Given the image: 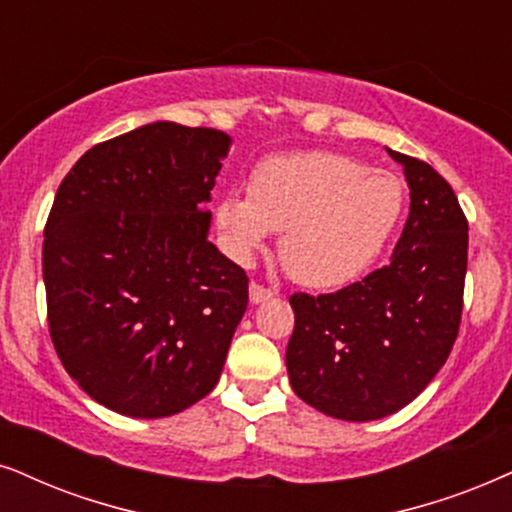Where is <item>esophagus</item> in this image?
Segmentation results:
<instances>
[{"mask_svg":"<svg viewBox=\"0 0 512 512\" xmlns=\"http://www.w3.org/2000/svg\"><path fill=\"white\" fill-rule=\"evenodd\" d=\"M271 295H274V293H271V290H269V288H264V286H260V283H250V302H252V304H260V302H267Z\"/></svg>","mask_w":512,"mask_h":512,"instance_id":"esophagus-1","label":"esophagus"}]
</instances>
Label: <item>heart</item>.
<instances>
[{"label":"heart","mask_w":512,"mask_h":512,"mask_svg":"<svg viewBox=\"0 0 512 512\" xmlns=\"http://www.w3.org/2000/svg\"><path fill=\"white\" fill-rule=\"evenodd\" d=\"M401 184L331 151L274 155L255 167L250 193L229 191L217 226L229 255L250 262L271 231L278 255L304 286H340L380 255L401 215Z\"/></svg>","instance_id":"1"}]
</instances>
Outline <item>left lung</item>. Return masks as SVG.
Here are the masks:
<instances>
[{
	"label": "left lung",
	"mask_w": 512,
	"mask_h": 512,
	"mask_svg": "<svg viewBox=\"0 0 512 512\" xmlns=\"http://www.w3.org/2000/svg\"><path fill=\"white\" fill-rule=\"evenodd\" d=\"M387 153L411 189L390 264L338 293L290 297V385L316 411L352 423L416 399L449 359L463 312L468 219L456 193L423 160Z\"/></svg>",
	"instance_id": "left-lung-1"
}]
</instances>
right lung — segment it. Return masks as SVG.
Here are the masks:
<instances>
[{
  "mask_svg": "<svg viewBox=\"0 0 512 512\" xmlns=\"http://www.w3.org/2000/svg\"><path fill=\"white\" fill-rule=\"evenodd\" d=\"M229 134L151 122L89 148L58 186L42 245L49 333L106 409L165 418L215 390L248 276L208 241Z\"/></svg>",
  "mask_w": 512,
  "mask_h": 512,
  "instance_id": "1",
  "label": "right lung"
}]
</instances>
